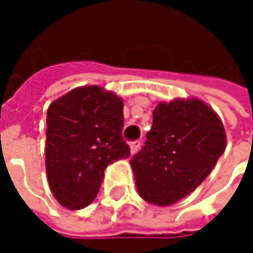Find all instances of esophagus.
<instances>
[{
  "instance_id": "esophagus-1",
  "label": "esophagus",
  "mask_w": 253,
  "mask_h": 253,
  "mask_svg": "<svg viewBox=\"0 0 253 253\" xmlns=\"http://www.w3.org/2000/svg\"><path fill=\"white\" fill-rule=\"evenodd\" d=\"M139 149H140V140H134V142L130 143V152L131 154H136Z\"/></svg>"
}]
</instances>
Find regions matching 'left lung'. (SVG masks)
Masks as SVG:
<instances>
[{"instance_id": "left-lung-1", "label": "left lung", "mask_w": 253, "mask_h": 253, "mask_svg": "<svg viewBox=\"0 0 253 253\" xmlns=\"http://www.w3.org/2000/svg\"><path fill=\"white\" fill-rule=\"evenodd\" d=\"M227 145L218 114L198 98L160 102L145 146L130 160L139 196L169 207L192 193Z\"/></svg>"}]
</instances>
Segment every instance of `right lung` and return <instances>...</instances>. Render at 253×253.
Segmentation results:
<instances>
[{
  "label": "right lung",
  "instance_id": "obj_1",
  "mask_svg": "<svg viewBox=\"0 0 253 253\" xmlns=\"http://www.w3.org/2000/svg\"><path fill=\"white\" fill-rule=\"evenodd\" d=\"M123 125V99L96 84L75 87L51 102L45 167L60 205L76 211L92 204L107 166L130 157Z\"/></svg>",
  "mask_w": 253,
  "mask_h": 253
}]
</instances>
